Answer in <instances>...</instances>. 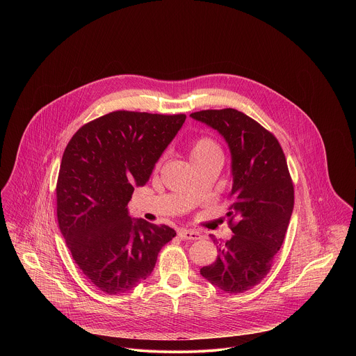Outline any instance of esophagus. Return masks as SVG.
Here are the masks:
<instances>
[{
	"instance_id": "1",
	"label": "esophagus",
	"mask_w": 356,
	"mask_h": 356,
	"mask_svg": "<svg viewBox=\"0 0 356 356\" xmlns=\"http://www.w3.org/2000/svg\"><path fill=\"white\" fill-rule=\"evenodd\" d=\"M178 236L181 240H200L202 238V234L199 232H195V230H186V229H181L178 232Z\"/></svg>"
}]
</instances>
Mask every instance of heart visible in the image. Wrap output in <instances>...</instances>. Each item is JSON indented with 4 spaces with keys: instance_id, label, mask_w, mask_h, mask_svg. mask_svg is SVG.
Wrapping results in <instances>:
<instances>
[{
    "instance_id": "b5f03b06",
    "label": "heart",
    "mask_w": 356,
    "mask_h": 356,
    "mask_svg": "<svg viewBox=\"0 0 356 356\" xmlns=\"http://www.w3.org/2000/svg\"><path fill=\"white\" fill-rule=\"evenodd\" d=\"M211 156H220L222 157V149L218 145L215 140L211 137H199L196 138L191 145V157L192 161H197L202 159H207Z\"/></svg>"
}]
</instances>
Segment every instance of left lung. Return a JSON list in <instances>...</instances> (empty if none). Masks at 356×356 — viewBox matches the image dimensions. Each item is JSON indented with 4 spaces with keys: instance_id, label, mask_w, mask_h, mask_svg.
I'll return each instance as SVG.
<instances>
[{
    "instance_id": "1",
    "label": "left lung",
    "mask_w": 356,
    "mask_h": 356,
    "mask_svg": "<svg viewBox=\"0 0 356 356\" xmlns=\"http://www.w3.org/2000/svg\"><path fill=\"white\" fill-rule=\"evenodd\" d=\"M191 116L219 131L232 153L233 186L227 212L234 236L216 243V260L200 270L226 293H243L270 271L295 204L293 182L284 151L273 133L233 109H205Z\"/></svg>"
}]
</instances>
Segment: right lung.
Here are the masks:
<instances>
[{"instance_id":"right-lung-1","label":"right lung","mask_w":356,"mask_h":356,"mask_svg":"<svg viewBox=\"0 0 356 356\" xmlns=\"http://www.w3.org/2000/svg\"><path fill=\"white\" fill-rule=\"evenodd\" d=\"M186 115L115 111L83 124L63 153L57 220L72 259L106 295L147 280L160 250L177 233L131 219L127 204L144 186Z\"/></svg>"}]
</instances>
